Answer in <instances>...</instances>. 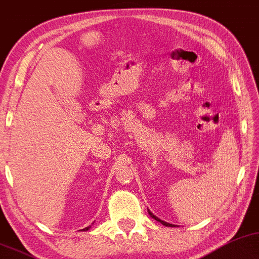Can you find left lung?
<instances>
[{
  "instance_id": "8db88e82",
  "label": "left lung",
  "mask_w": 259,
  "mask_h": 259,
  "mask_svg": "<svg viewBox=\"0 0 259 259\" xmlns=\"http://www.w3.org/2000/svg\"><path fill=\"white\" fill-rule=\"evenodd\" d=\"M148 212H149V215H150V217H152L153 219H155V220H156V221L161 222V224H162L163 226H166V227H173V225H171V224H168V222H165V221L160 220V219H159V218H156V217H155V215H154V214H153V212H150L149 210H148Z\"/></svg>"
}]
</instances>
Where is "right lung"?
<instances>
[{"mask_svg": "<svg viewBox=\"0 0 259 259\" xmlns=\"http://www.w3.org/2000/svg\"><path fill=\"white\" fill-rule=\"evenodd\" d=\"M88 230H90V227H86V228H83L82 231H88Z\"/></svg>", "mask_w": 259, "mask_h": 259, "instance_id": "add662e5", "label": "right lung"}]
</instances>
